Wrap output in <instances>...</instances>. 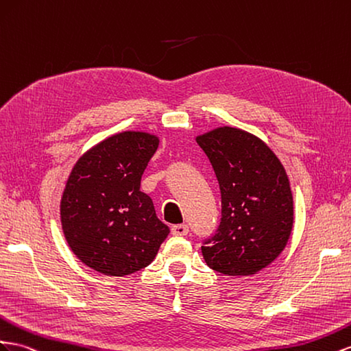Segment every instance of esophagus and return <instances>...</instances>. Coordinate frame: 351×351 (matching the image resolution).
<instances>
[{
  "label": "esophagus",
  "mask_w": 351,
  "mask_h": 351,
  "mask_svg": "<svg viewBox=\"0 0 351 351\" xmlns=\"http://www.w3.org/2000/svg\"><path fill=\"white\" fill-rule=\"evenodd\" d=\"M171 233L174 236H186L189 233L187 224H176L171 227Z\"/></svg>",
  "instance_id": "1"
}]
</instances>
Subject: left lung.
Returning <instances> with one entry per match:
<instances>
[{
	"instance_id": "1",
	"label": "left lung",
	"mask_w": 351,
	"mask_h": 351,
	"mask_svg": "<svg viewBox=\"0 0 351 351\" xmlns=\"http://www.w3.org/2000/svg\"><path fill=\"white\" fill-rule=\"evenodd\" d=\"M221 192V221L202 246L208 267L227 276H252L285 250L293 202L285 168L261 138L234 127L196 137Z\"/></svg>"
}]
</instances>
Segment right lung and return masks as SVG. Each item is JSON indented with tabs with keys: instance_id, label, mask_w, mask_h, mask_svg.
Here are the masks:
<instances>
[{
	"instance_id": "right-lung-1",
	"label": "right lung",
	"mask_w": 351,
	"mask_h": 351,
	"mask_svg": "<svg viewBox=\"0 0 351 351\" xmlns=\"http://www.w3.org/2000/svg\"><path fill=\"white\" fill-rule=\"evenodd\" d=\"M159 137L122 131L88 149L73 165L60 201L69 248L106 276L147 267L169 233L152 199L140 191L141 176Z\"/></svg>"
}]
</instances>
